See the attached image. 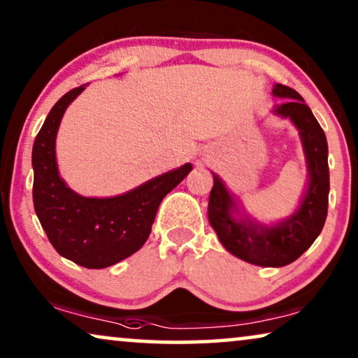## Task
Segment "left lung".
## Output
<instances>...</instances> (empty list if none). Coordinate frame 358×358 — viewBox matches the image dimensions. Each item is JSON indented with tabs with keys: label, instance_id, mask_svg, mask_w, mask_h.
<instances>
[{
	"label": "left lung",
	"instance_id": "8db88e82",
	"mask_svg": "<svg viewBox=\"0 0 358 358\" xmlns=\"http://www.w3.org/2000/svg\"><path fill=\"white\" fill-rule=\"evenodd\" d=\"M273 94L283 97L275 112L290 120L300 130L306 153L310 184L300 208L287 222L275 227H262L251 220H234V200L217 174L208 200V220L218 239L233 256L261 267H283L292 264L320 236L329 203V166L327 141L321 125L303 97L292 87L275 85Z\"/></svg>",
	"mask_w": 358,
	"mask_h": 358
}]
</instances>
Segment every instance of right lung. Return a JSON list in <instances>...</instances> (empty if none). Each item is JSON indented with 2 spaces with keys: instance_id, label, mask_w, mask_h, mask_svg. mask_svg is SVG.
Returning <instances> with one entry per match:
<instances>
[{
  "instance_id": "right-lung-1",
  "label": "right lung",
  "mask_w": 358,
  "mask_h": 358,
  "mask_svg": "<svg viewBox=\"0 0 358 358\" xmlns=\"http://www.w3.org/2000/svg\"><path fill=\"white\" fill-rule=\"evenodd\" d=\"M85 86L68 91L48 112L32 148L34 208L60 256L86 268H104L138 251L151 233L161 200L192 164L169 171L130 192L109 199L81 197L58 176L55 138L70 102Z\"/></svg>"
}]
</instances>
